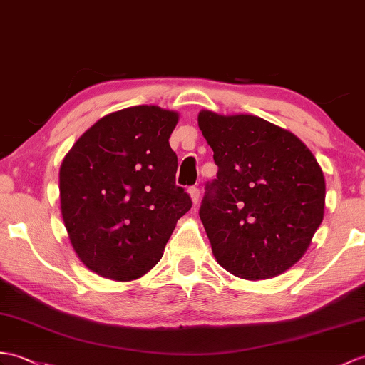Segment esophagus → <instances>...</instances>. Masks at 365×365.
<instances>
[{
  "label": "esophagus",
  "instance_id": "1",
  "mask_svg": "<svg viewBox=\"0 0 365 365\" xmlns=\"http://www.w3.org/2000/svg\"><path fill=\"white\" fill-rule=\"evenodd\" d=\"M188 192H190V197H191L192 203H194V205H196V203L199 202V196H200L199 188H196V186H191V188L188 190Z\"/></svg>",
  "mask_w": 365,
  "mask_h": 365
}]
</instances>
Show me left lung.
Masks as SVG:
<instances>
[{
    "mask_svg": "<svg viewBox=\"0 0 365 365\" xmlns=\"http://www.w3.org/2000/svg\"><path fill=\"white\" fill-rule=\"evenodd\" d=\"M197 123L217 165L199 210L216 261L244 279L283 274L324 221L325 179L316 157L294 133L258 116L202 110Z\"/></svg>",
    "mask_w": 365,
    "mask_h": 365,
    "instance_id": "left-lung-1",
    "label": "left lung"
}]
</instances>
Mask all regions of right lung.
Wrapping results in <instances>:
<instances>
[{
    "label": "right lung",
    "instance_id": "add662e5",
    "mask_svg": "<svg viewBox=\"0 0 365 365\" xmlns=\"http://www.w3.org/2000/svg\"><path fill=\"white\" fill-rule=\"evenodd\" d=\"M179 113L158 106L118 110L93 124L65 155L61 208L68 236L91 272L132 282L162 259L192 202L175 185L169 137Z\"/></svg>",
    "mask_w": 365,
    "mask_h": 365
}]
</instances>
